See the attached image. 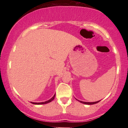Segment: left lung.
Listing matches in <instances>:
<instances>
[{
  "instance_id": "obj_1",
  "label": "left lung",
  "mask_w": 128,
  "mask_h": 128,
  "mask_svg": "<svg viewBox=\"0 0 128 128\" xmlns=\"http://www.w3.org/2000/svg\"><path fill=\"white\" fill-rule=\"evenodd\" d=\"M78 101H79L80 103H82V104H86V105H93V104H97V103L100 102V100L97 101V102H83V101H80V100H78Z\"/></svg>"
}]
</instances>
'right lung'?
Returning <instances> with one entry per match:
<instances>
[{"instance_id": "add662e5", "label": "right lung", "mask_w": 128, "mask_h": 128, "mask_svg": "<svg viewBox=\"0 0 128 128\" xmlns=\"http://www.w3.org/2000/svg\"><path fill=\"white\" fill-rule=\"evenodd\" d=\"M55 94L54 95V96H53L52 98H51L50 99L46 101V102H38V103H37V102H31V103H32V104H36V105H42V104H48V103H49V102H52V101L54 99V98H55Z\"/></svg>"}]
</instances>
